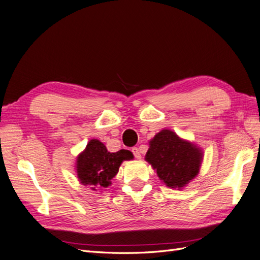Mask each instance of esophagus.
<instances>
[{
    "label": "esophagus",
    "mask_w": 260,
    "mask_h": 260,
    "mask_svg": "<svg viewBox=\"0 0 260 260\" xmlns=\"http://www.w3.org/2000/svg\"><path fill=\"white\" fill-rule=\"evenodd\" d=\"M132 153H133V155H135L136 158H138V159L141 158V154H140V151L138 147H132Z\"/></svg>",
    "instance_id": "34e87169"
}]
</instances>
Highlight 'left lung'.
Listing matches in <instances>:
<instances>
[{"label":"left lung","mask_w":260,"mask_h":260,"mask_svg":"<svg viewBox=\"0 0 260 260\" xmlns=\"http://www.w3.org/2000/svg\"><path fill=\"white\" fill-rule=\"evenodd\" d=\"M202 157L199 147L165 129L149 142L145 159L165 184L181 188L199 174Z\"/></svg>","instance_id":"obj_1"}]
</instances>
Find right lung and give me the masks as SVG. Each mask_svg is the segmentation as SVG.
Instances as JSON below:
<instances>
[{
	"label": "right lung",
	"instance_id": "right-lung-1",
	"mask_svg": "<svg viewBox=\"0 0 260 260\" xmlns=\"http://www.w3.org/2000/svg\"><path fill=\"white\" fill-rule=\"evenodd\" d=\"M132 158V153L127 149L111 153L99 140H91L77 158L78 178L82 184L91 185L92 190L100 186L106 187L117 175L122 160Z\"/></svg>",
	"mask_w": 260,
	"mask_h": 260
}]
</instances>
